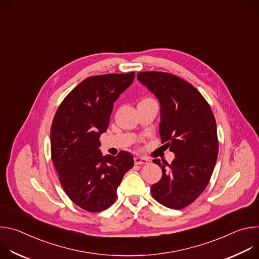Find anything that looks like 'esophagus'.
<instances>
[{
	"instance_id": "34e87169",
	"label": "esophagus",
	"mask_w": 259,
	"mask_h": 259,
	"mask_svg": "<svg viewBox=\"0 0 259 259\" xmlns=\"http://www.w3.org/2000/svg\"><path fill=\"white\" fill-rule=\"evenodd\" d=\"M134 163H135L136 165H144V164L149 163V161H147V160L144 159V158H141V157L136 156V157H134Z\"/></svg>"
}]
</instances>
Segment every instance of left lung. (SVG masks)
Wrapping results in <instances>:
<instances>
[{
    "label": "left lung",
    "instance_id": "left-lung-1",
    "mask_svg": "<svg viewBox=\"0 0 259 259\" xmlns=\"http://www.w3.org/2000/svg\"><path fill=\"white\" fill-rule=\"evenodd\" d=\"M137 79L158 98L161 140L175 155L170 165L153 161L162 168V178L151 193L160 204L179 210L192 204L211 178L218 155L215 118L202 94L172 73L143 71Z\"/></svg>",
    "mask_w": 259,
    "mask_h": 259
}]
</instances>
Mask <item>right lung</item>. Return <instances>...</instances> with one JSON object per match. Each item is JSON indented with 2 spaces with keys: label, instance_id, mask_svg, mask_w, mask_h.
Segmentation results:
<instances>
[{
  "label": "right lung",
  "instance_id": "add662e5",
  "mask_svg": "<svg viewBox=\"0 0 259 259\" xmlns=\"http://www.w3.org/2000/svg\"><path fill=\"white\" fill-rule=\"evenodd\" d=\"M134 71L85 79L63 99L54 116L51 157L68 198L89 212L112 206L124 174L133 167L130 153L102 156L100 135L106 131L118 99L133 82Z\"/></svg>",
  "mask_w": 259,
  "mask_h": 259
}]
</instances>
